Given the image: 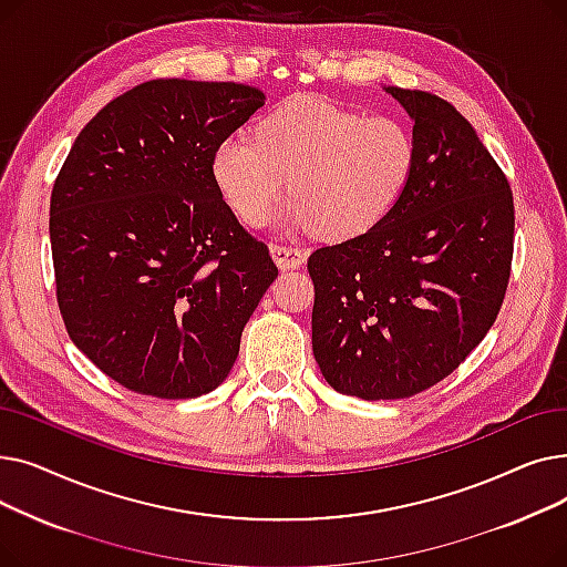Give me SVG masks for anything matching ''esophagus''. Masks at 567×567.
<instances>
[{
  "label": "esophagus",
  "mask_w": 567,
  "mask_h": 567,
  "mask_svg": "<svg viewBox=\"0 0 567 567\" xmlns=\"http://www.w3.org/2000/svg\"><path fill=\"white\" fill-rule=\"evenodd\" d=\"M271 255L276 259V264L280 268H299L306 261V250L296 248V246H287V244H274L271 246Z\"/></svg>",
  "instance_id": "esophagus-1"
}]
</instances>
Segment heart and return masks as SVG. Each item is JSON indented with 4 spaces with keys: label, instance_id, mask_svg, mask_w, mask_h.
<instances>
[{
    "label": "heart",
    "instance_id": "obj_1",
    "mask_svg": "<svg viewBox=\"0 0 567 567\" xmlns=\"http://www.w3.org/2000/svg\"><path fill=\"white\" fill-rule=\"evenodd\" d=\"M415 163L419 142L402 116H368L308 94L261 116L255 137L223 140L214 152V178L248 225L271 218L289 188L293 227L347 241L393 212Z\"/></svg>",
    "mask_w": 567,
    "mask_h": 567
}]
</instances>
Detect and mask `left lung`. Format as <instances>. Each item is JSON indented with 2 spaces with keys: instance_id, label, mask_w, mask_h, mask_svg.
<instances>
[{
  "instance_id": "8db88e82",
  "label": "left lung",
  "mask_w": 567,
  "mask_h": 567,
  "mask_svg": "<svg viewBox=\"0 0 567 567\" xmlns=\"http://www.w3.org/2000/svg\"><path fill=\"white\" fill-rule=\"evenodd\" d=\"M385 92L413 118L411 184L374 229L308 259L315 361L361 400L419 395L460 368L496 321L515 244L511 184L473 126L436 94Z\"/></svg>"
}]
</instances>
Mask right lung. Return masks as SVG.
Listing matches in <instances>:
<instances>
[{"instance_id":"add662e5","label":"right lung","mask_w":567,"mask_h":567,"mask_svg":"<svg viewBox=\"0 0 567 567\" xmlns=\"http://www.w3.org/2000/svg\"><path fill=\"white\" fill-rule=\"evenodd\" d=\"M261 105L250 84L142 82L80 131L54 178L59 312L75 347L128 391L186 400L218 389L278 276L214 178L216 146Z\"/></svg>"}]
</instances>
